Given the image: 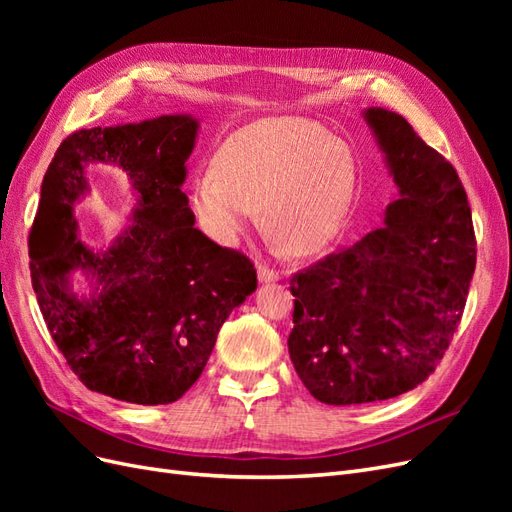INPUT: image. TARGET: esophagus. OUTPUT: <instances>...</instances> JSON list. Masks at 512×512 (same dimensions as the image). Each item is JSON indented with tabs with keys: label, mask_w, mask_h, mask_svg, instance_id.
Segmentation results:
<instances>
[{
	"label": "esophagus",
	"mask_w": 512,
	"mask_h": 512,
	"mask_svg": "<svg viewBox=\"0 0 512 512\" xmlns=\"http://www.w3.org/2000/svg\"><path fill=\"white\" fill-rule=\"evenodd\" d=\"M258 280H260L262 284L277 282V280H280V271L269 269L267 265H258Z\"/></svg>",
	"instance_id": "obj_1"
}]
</instances>
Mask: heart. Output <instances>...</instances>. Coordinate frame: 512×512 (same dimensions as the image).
Here are the masks:
<instances>
[{
  "label": "heart",
  "instance_id": "heart-1",
  "mask_svg": "<svg viewBox=\"0 0 512 512\" xmlns=\"http://www.w3.org/2000/svg\"><path fill=\"white\" fill-rule=\"evenodd\" d=\"M356 190V160L318 121L269 117L232 132L213 173L192 188L198 222L224 245L258 220L297 254L327 247L344 228Z\"/></svg>",
  "mask_w": 512,
  "mask_h": 512
}]
</instances>
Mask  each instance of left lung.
I'll return each mask as SVG.
<instances>
[{"label":"left lung","instance_id":"left-lung-1","mask_svg":"<svg viewBox=\"0 0 512 512\" xmlns=\"http://www.w3.org/2000/svg\"><path fill=\"white\" fill-rule=\"evenodd\" d=\"M365 119L399 198L384 226L290 277L288 352L322 404L391 399L425 382L451 344L476 267L472 211L457 170L384 108Z\"/></svg>","mask_w":512,"mask_h":512}]
</instances>
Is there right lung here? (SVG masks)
<instances>
[{"label":"right lung","instance_id":"right-lung-1","mask_svg":"<svg viewBox=\"0 0 512 512\" xmlns=\"http://www.w3.org/2000/svg\"><path fill=\"white\" fill-rule=\"evenodd\" d=\"M196 130L188 115L76 130L46 168L29 271L46 329L89 391L173 404L203 374L232 309L256 290L254 262L194 228L181 183ZM89 161L119 165L139 194L135 224L104 255L75 239L71 218ZM74 268L99 280L89 302L67 288Z\"/></svg>","mask_w":512,"mask_h":512}]
</instances>
